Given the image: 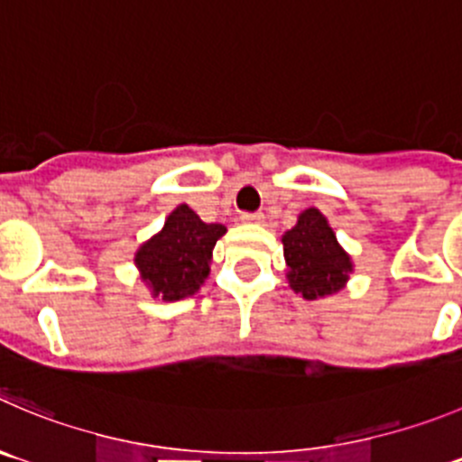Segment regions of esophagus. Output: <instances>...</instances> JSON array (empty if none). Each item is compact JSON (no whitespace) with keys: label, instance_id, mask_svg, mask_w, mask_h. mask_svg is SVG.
Masks as SVG:
<instances>
[{"label":"esophagus","instance_id":"34e87169","mask_svg":"<svg viewBox=\"0 0 462 462\" xmlns=\"http://www.w3.org/2000/svg\"><path fill=\"white\" fill-rule=\"evenodd\" d=\"M262 218L264 217H262L260 211H253V214L251 211H244V214H241V223H262Z\"/></svg>","mask_w":462,"mask_h":462}]
</instances>
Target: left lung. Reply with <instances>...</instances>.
Instances as JSON below:
<instances>
[{
  "label": "left lung",
  "instance_id": "obj_1",
  "mask_svg": "<svg viewBox=\"0 0 462 462\" xmlns=\"http://www.w3.org/2000/svg\"><path fill=\"white\" fill-rule=\"evenodd\" d=\"M282 248L290 287L305 300L326 299L344 290L353 271L351 255L339 245L317 207L300 211L296 226L282 235Z\"/></svg>",
  "mask_w": 462,
  "mask_h": 462
}]
</instances>
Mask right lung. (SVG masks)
Returning a JSON list of instances; mask_svg holds the SVG:
<instances>
[{
  "label": "right lung",
  "instance_id": "add662e5",
  "mask_svg": "<svg viewBox=\"0 0 462 462\" xmlns=\"http://www.w3.org/2000/svg\"><path fill=\"white\" fill-rule=\"evenodd\" d=\"M223 235L226 226L205 223L191 207L180 205L168 214L162 230L136 251L134 264L154 299H187L209 275L211 251Z\"/></svg>",
  "mask_w": 462,
  "mask_h": 462
}]
</instances>
